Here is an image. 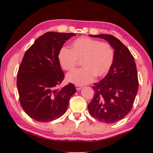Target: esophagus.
Instances as JSON below:
<instances>
[{"mask_svg":"<svg viewBox=\"0 0 153 153\" xmlns=\"http://www.w3.org/2000/svg\"><path fill=\"white\" fill-rule=\"evenodd\" d=\"M76 90H77V91H79V90H81V89L82 88V86H80V85H76Z\"/></svg>","mask_w":153,"mask_h":153,"instance_id":"1","label":"esophagus"}]
</instances>
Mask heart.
I'll return each instance as SVG.
<instances>
[{
  "label": "heart",
  "mask_w": 153,
  "mask_h": 153,
  "mask_svg": "<svg viewBox=\"0 0 153 153\" xmlns=\"http://www.w3.org/2000/svg\"><path fill=\"white\" fill-rule=\"evenodd\" d=\"M71 49L63 46L58 52V60L63 69L72 70L82 62L83 68L69 72L68 82L77 85L88 84L94 77L106 75L114 60V50L110 44L89 37H82L72 41Z\"/></svg>",
  "instance_id": "obj_1"
}]
</instances>
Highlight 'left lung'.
<instances>
[{
    "instance_id": "1",
    "label": "left lung",
    "mask_w": 153,
    "mask_h": 153,
    "mask_svg": "<svg viewBox=\"0 0 153 153\" xmlns=\"http://www.w3.org/2000/svg\"><path fill=\"white\" fill-rule=\"evenodd\" d=\"M107 41L114 49L112 68L101 81L94 84V98L88 104L92 117L112 124L122 120L131 110L138 90V74L129 49L111 35H89Z\"/></svg>"
}]
</instances>
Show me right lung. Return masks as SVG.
Segmentation results:
<instances>
[{
	"mask_svg": "<svg viewBox=\"0 0 153 153\" xmlns=\"http://www.w3.org/2000/svg\"><path fill=\"white\" fill-rule=\"evenodd\" d=\"M75 33L48 32L27 50L19 68L16 85L25 112L38 122H51L68 110L71 96L76 92L73 84L58 89L64 74L58 52Z\"/></svg>",
	"mask_w": 153,
	"mask_h": 153,
	"instance_id": "1",
	"label": "right lung"
}]
</instances>
